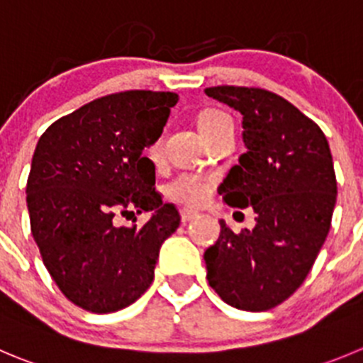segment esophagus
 I'll return each instance as SVG.
<instances>
[{"instance_id":"esophagus-1","label":"esophagus","mask_w":363,"mask_h":363,"mask_svg":"<svg viewBox=\"0 0 363 363\" xmlns=\"http://www.w3.org/2000/svg\"><path fill=\"white\" fill-rule=\"evenodd\" d=\"M196 217H199V213L189 212V210H182V223H184V224L192 223V220H194Z\"/></svg>"}]
</instances>
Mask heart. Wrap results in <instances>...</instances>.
I'll return each instance as SVG.
<instances>
[{
    "label": "heart",
    "instance_id": "heart-1",
    "mask_svg": "<svg viewBox=\"0 0 363 363\" xmlns=\"http://www.w3.org/2000/svg\"><path fill=\"white\" fill-rule=\"evenodd\" d=\"M226 117L228 116H224L223 112H205L199 117V130L210 126V124L219 123V121L226 119ZM162 146H164V137L158 135L151 143L150 150H147V155H150L151 160H160ZM167 196L172 201L182 203V205L189 206V208H198V206H201L208 199L210 184L205 178H201V176L192 174V172H182L172 182H169Z\"/></svg>",
    "mask_w": 363,
    "mask_h": 363
}]
</instances>
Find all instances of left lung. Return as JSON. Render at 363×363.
<instances>
[{
    "mask_svg": "<svg viewBox=\"0 0 363 363\" xmlns=\"http://www.w3.org/2000/svg\"><path fill=\"white\" fill-rule=\"evenodd\" d=\"M242 113L246 153L219 187L230 206L255 210L253 230L223 219L205 251L206 279L228 305L264 312L305 281L328 237L337 178L323 130L281 96L257 87L205 89Z\"/></svg>",
    "mask_w": 363,
    "mask_h": 363,
    "instance_id": "8db88e82",
    "label": "left lung"
}]
</instances>
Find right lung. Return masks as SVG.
Instances as JSON below:
<instances>
[{"label":"right lung","instance_id":"right-lung-1","mask_svg":"<svg viewBox=\"0 0 363 363\" xmlns=\"http://www.w3.org/2000/svg\"><path fill=\"white\" fill-rule=\"evenodd\" d=\"M176 103L174 92L103 96L55 121L37 143L26 184L33 240L62 294L87 312L135 303L153 281L160 246L179 226L144 157ZM135 209L154 210L144 227L113 223Z\"/></svg>","mask_w":363,"mask_h":363}]
</instances>
